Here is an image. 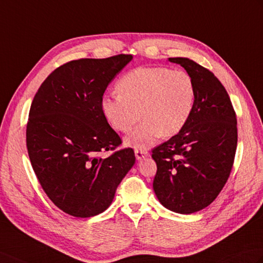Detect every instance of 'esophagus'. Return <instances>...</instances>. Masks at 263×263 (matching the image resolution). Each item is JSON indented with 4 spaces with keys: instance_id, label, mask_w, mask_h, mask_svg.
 Returning <instances> with one entry per match:
<instances>
[{
    "instance_id": "34e87169",
    "label": "esophagus",
    "mask_w": 263,
    "mask_h": 263,
    "mask_svg": "<svg viewBox=\"0 0 263 263\" xmlns=\"http://www.w3.org/2000/svg\"><path fill=\"white\" fill-rule=\"evenodd\" d=\"M134 154H136V157H137V159H138V160H142L143 158L148 157L149 152H148V151H145V150L136 149V150H134Z\"/></svg>"
}]
</instances>
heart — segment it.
Segmentation results:
<instances>
[{
	"mask_svg": "<svg viewBox=\"0 0 263 263\" xmlns=\"http://www.w3.org/2000/svg\"><path fill=\"white\" fill-rule=\"evenodd\" d=\"M117 90L119 95L103 97L102 113L122 133L129 132L141 115L143 121L125 139L127 145L140 150L184 129L196 100V87L188 72L159 66L127 71L119 79Z\"/></svg>",
	"mask_w": 263,
	"mask_h": 263,
	"instance_id": "heart-1",
	"label": "heart"
}]
</instances>
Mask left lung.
<instances>
[{"mask_svg":"<svg viewBox=\"0 0 263 263\" xmlns=\"http://www.w3.org/2000/svg\"><path fill=\"white\" fill-rule=\"evenodd\" d=\"M169 62L184 67L193 78L196 100L184 129L152 150L154 191L166 209L192 214L213 203L227 184L237 144L236 115L212 71L188 58Z\"/></svg>","mask_w":263,"mask_h":263,"instance_id":"left-lung-1","label":"left lung"}]
</instances>
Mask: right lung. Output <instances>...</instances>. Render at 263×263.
Masks as SVG:
<instances>
[{
  "mask_svg": "<svg viewBox=\"0 0 263 263\" xmlns=\"http://www.w3.org/2000/svg\"><path fill=\"white\" fill-rule=\"evenodd\" d=\"M132 54L71 60L54 69L34 95L27 123V148L47 196L75 217H90L113 201L136 162L101 108L104 91Z\"/></svg>",
  "mask_w": 263,
  "mask_h": 263,
  "instance_id": "add662e5",
  "label": "right lung"
}]
</instances>
